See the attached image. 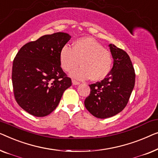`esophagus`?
<instances>
[{
  "mask_svg": "<svg viewBox=\"0 0 158 158\" xmlns=\"http://www.w3.org/2000/svg\"><path fill=\"white\" fill-rule=\"evenodd\" d=\"M72 84H74V85H78V84H80V82L77 81H76V80H74V79H73L72 80Z\"/></svg>",
  "mask_w": 158,
  "mask_h": 158,
  "instance_id": "esophagus-1",
  "label": "esophagus"
}]
</instances>
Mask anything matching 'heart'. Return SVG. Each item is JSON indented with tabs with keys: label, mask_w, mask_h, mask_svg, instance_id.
I'll return each mask as SVG.
<instances>
[{
	"label": "heart",
	"mask_w": 158,
	"mask_h": 158,
	"mask_svg": "<svg viewBox=\"0 0 158 158\" xmlns=\"http://www.w3.org/2000/svg\"><path fill=\"white\" fill-rule=\"evenodd\" d=\"M61 66L64 71L73 69L70 75L75 79L99 81L105 78L112 69L113 58L110 51L104 48L91 37H82L73 43V47L64 45L59 54Z\"/></svg>",
	"instance_id": "b5f03b06"
}]
</instances>
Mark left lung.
<instances>
[{
    "label": "left lung",
    "instance_id": "1",
    "mask_svg": "<svg viewBox=\"0 0 158 158\" xmlns=\"http://www.w3.org/2000/svg\"><path fill=\"white\" fill-rule=\"evenodd\" d=\"M114 59L111 72L101 81L89 84L90 94L84 105L93 116L105 119L114 116L128 103L135 82V72L129 55L114 44L109 45Z\"/></svg>",
    "mask_w": 158,
    "mask_h": 158
}]
</instances>
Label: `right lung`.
<instances>
[{
	"label": "right lung",
	"mask_w": 158,
	"mask_h": 158,
	"mask_svg": "<svg viewBox=\"0 0 158 158\" xmlns=\"http://www.w3.org/2000/svg\"><path fill=\"white\" fill-rule=\"evenodd\" d=\"M71 36L63 32L44 35L26 44L14 58L12 83L15 100L35 117L51 114L72 79L61 67L59 54Z\"/></svg>",
	"instance_id": "right-lung-1"
}]
</instances>
